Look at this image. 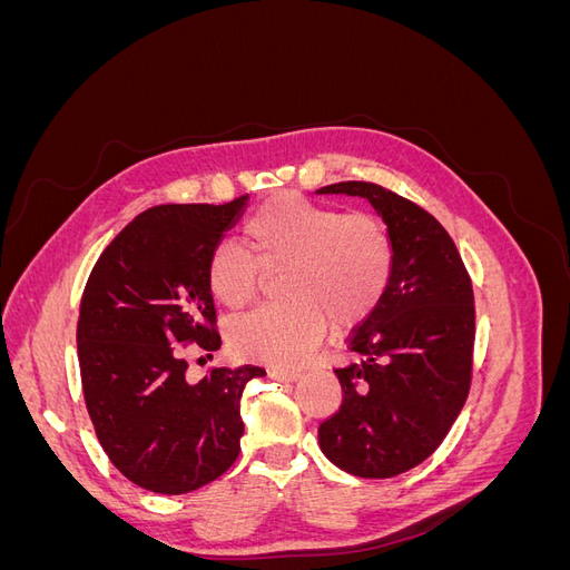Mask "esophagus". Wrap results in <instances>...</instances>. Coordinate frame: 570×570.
<instances>
[{"label":"esophagus","instance_id":"34e87169","mask_svg":"<svg viewBox=\"0 0 570 570\" xmlns=\"http://www.w3.org/2000/svg\"><path fill=\"white\" fill-rule=\"evenodd\" d=\"M299 375H302L299 371H292V368H271V377H273V381H281V383L297 381Z\"/></svg>","mask_w":570,"mask_h":570}]
</instances>
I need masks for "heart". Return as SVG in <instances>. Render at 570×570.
<instances>
[{
    "instance_id": "obj_1",
    "label": "heart",
    "mask_w": 570,
    "mask_h": 570,
    "mask_svg": "<svg viewBox=\"0 0 570 570\" xmlns=\"http://www.w3.org/2000/svg\"><path fill=\"white\" fill-rule=\"evenodd\" d=\"M249 249L220 243L206 266L212 295L226 308H245L258 295L264 271H287L283 297L230 327L237 354L278 366H297L335 327L364 321L383 299L394 249L387 228L368 214L281 195L245 226Z\"/></svg>"
}]
</instances>
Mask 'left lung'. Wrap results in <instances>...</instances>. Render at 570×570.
I'll use <instances>...</instances> for the list:
<instances>
[{"mask_svg": "<svg viewBox=\"0 0 570 570\" xmlns=\"http://www.w3.org/2000/svg\"><path fill=\"white\" fill-rule=\"evenodd\" d=\"M318 195L371 202L387 226L394 266L383 299L347 340L337 368L342 406L318 428L323 454L358 478H392L433 454L471 387L473 287L435 216L375 183H335Z\"/></svg>", "mask_w": 570, "mask_h": 570, "instance_id": "8db88e82", "label": "left lung"}]
</instances>
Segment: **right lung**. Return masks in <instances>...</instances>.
I'll list each match as a JSON object with an SVG mask.
<instances>
[{
  "label": "right lung",
  "instance_id": "1",
  "mask_svg": "<svg viewBox=\"0 0 570 570\" xmlns=\"http://www.w3.org/2000/svg\"><path fill=\"white\" fill-rule=\"evenodd\" d=\"M247 204L249 195L218 206H151L101 252L85 285L78 318L85 404L111 463L149 492H193L239 454V400L266 371L223 366L189 383L176 344L220 347L206 266Z\"/></svg>",
  "mask_w": 570,
  "mask_h": 570
}]
</instances>
